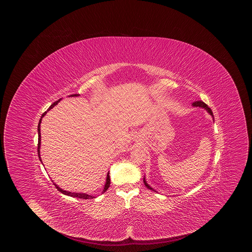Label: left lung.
<instances>
[{
    "instance_id": "8db88e82",
    "label": "left lung",
    "mask_w": 252,
    "mask_h": 252,
    "mask_svg": "<svg viewBox=\"0 0 252 252\" xmlns=\"http://www.w3.org/2000/svg\"><path fill=\"white\" fill-rule=\"evenodd\" d=\"M192 107H198V108H205L207 111H208V113L213 117V119H214V121H215V118H214V114H213V111H212V109L211 108H209L204 102H202V101H196V102H193L192 104ZM144 185L149 189V190H152V191H155L147 182H146V180H145V177L144 178ZM156 192V191H155Z\"/></svg>"
}]
</instances>
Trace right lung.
Listing matches in <instances>:
<instances>
[{
	"label": "right lung",
	"mask_w": 252,
	"mask_h": 252,
	"mask_svg": "<svg viewBox=\"0 0 252 252\" xmlns=\"http://www.w3.org/2000/svg\"><path fill=\"white\" fill-rule=\"evenodd\" d=\"M77 96H79V94H72V95H69V97H77ZM60 100H58V101H56L55 103H53L51 106H50V108L47 109V111H45L42 115H41V117H40V120L38 122V125H37V133H38V144H37V154H38V158H39V160L41 161V163H42V160H41V158H40V124H41V119L45 116V114L48 112L50 109H52V108H54L55 106H57L59 103L60 102ZM54 182V181H53ZM54 185L56 186V188L60 191V192H62L63 194H66V195H69V196H72V197H77V198H83V199H91V198H94V196H93V195H91V194H88V193H86V192H69V191H64L63 189H61L60 186H58L56 183H54ZM109 185H110V179H109V173H108V175H107V180H106V183H105V186H104V190H103V192H105L108 189V187H109Z\"/></svg>",
	"instance_id": "1"
}]
</instances>
